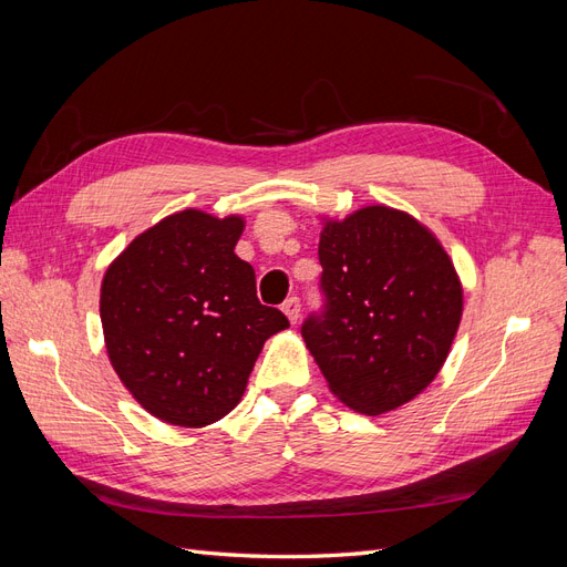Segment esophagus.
Segmentation results:
<instances>
[{
  "mask_svg": "<svg viewBox=\"0 0 567 567\" xmlns=\"http://www.w3.org/2000/svg\"><path fill=\"white\" fill-rule=\"evenodd\" d=\"M281 310H284V315L288 317L290 323H296L298 317H300V300H298V298H288V300L281 305Z\"/></svg>",
  "mask_w": 567,
  "mask_h": 567,
  "instance_id": "1",
  "label": "esophagus"
}]
</instances>
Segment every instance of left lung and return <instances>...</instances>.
I'll return each mask as SVG.
<instances>
[{"label":"left lung","mask_w":567,"mask_h":567,"mask_svg":"<svg viewBox=\"0 0 567 567\" xmlns=\"http://www.w3.org/2000/svg\"><path fill=\"white\" fill-rule=\"evenodd\" d=\"M321 312L302 338L340 402L379 416L433 383L456 336L463 290L437 238L388 205L329 219L319 238Z\"/></svg>","instance_id":"1"}]
</instances>
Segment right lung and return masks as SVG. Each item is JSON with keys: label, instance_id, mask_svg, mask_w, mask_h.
<instances>
[{"label": "right lung", "instance_id": "obj_1", "mask_svg": "<svg viewBox=\"0 0 567 567\" xmlns=\"http://www.w3.org/2000/svg\"><path fill=\"white\" fill-rule=\"evenodd\" d=\"M244 217L182 210L120 252L101 284V326L120 381L148 414L203 427L241 402L265 340L288 329L260 305L234 252Z\"/></svg>", "mask_w": 567, "mask_h": 567}]
</instances>
